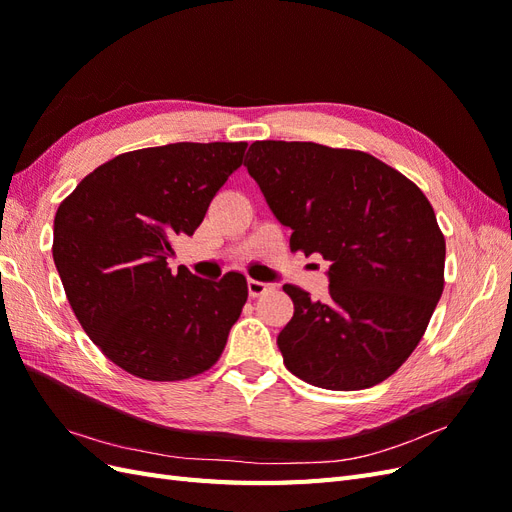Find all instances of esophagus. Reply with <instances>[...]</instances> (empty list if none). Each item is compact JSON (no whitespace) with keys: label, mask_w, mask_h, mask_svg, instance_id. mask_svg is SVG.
Listing matches in <instances>:
<instances>
[{"label":"esophagus","mask_w":512,"mask_h":512,"mask_svg":"<svg viewBox=\"0 0 512 512\" xmlns=\"http://www.w3.org/2000/svg\"><path fill=\"white\" fill-rule=\"evenodd\" d=\"M271 290H273V284H269V282L247 280V292H250V297H260V294H267Z\"/></svg>","instance_id":"esophagus-1"}]
</instances>
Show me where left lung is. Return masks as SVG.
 <instances>
[{"label":"left lung","instance_id":"obj_1","mask_svg":"<svg viewBox=\"0 0 512 512\" xmlns=\"http://www.w3.org/2000/svg\"><path fill=\"white\" fill-rule=\"evenodd\" d=\"M290 250L329 260V299L286 284V367L329 391L369 389L421 342L444 290L446 243L425 194L365 151L256 141L245 156Z\"/></svg>","mask_w":512,"mask_h":512}]
</instances>
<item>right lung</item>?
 Here are the masks:
<instances>
[{
	"label": "right lung",
	"mask_w": 512,
	"mask_h": 512,
	"mask_svg": "<svg viewBox=\"0 0 512 512\" xmlns=\"http://www.w3.org/2000/svg\"><path fill=\"white\" fill-rule=\"evenodd\" d=\"M247 143H173L121 153L59 205L53 260L74 316L108 361L156 382L203 374L226 346L247 282L168 269L243 162Z\"/></svg>",
	"instance_id": "add662e5"
}]
</instances>
